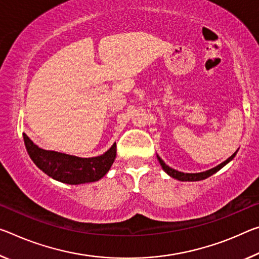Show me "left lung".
Returning <instances> with one entry per match:
<instances>
[{
  "mask_svg": "<svg viewBox=\"0 0 259 259\" xmlns=\"http://www.w3.org/2000/svg\"><path fill=\"white\" fill-rule=\"evenodd\" d=\"M235 154H236V152L232 155V157H229L227 160H225L224 162H221L220 165H218L214 168H212V169H208L206 171H202V173H195V174L182 173V171L175 170V169H173V168H170L169 166H167L166 163L163 162L161 159H160V157H158V160H159L160 165H161V167H162V169L165 170L168 175H170L171 178L179 180V181H199V180H204V179L208 178V176H211L214 173H217V171L221 169V168H223L225 165H227V163L231 161L234 157H235Z\"/></svg>",
  "mask_w": 259,
  "mask_h": 259,
  "instance_id": "8db88e82",
  "label": "left lung"
}]
</instances>
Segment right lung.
Masks as SVG:
<instances>
[{
    "label": "right lung",
    "mask_w": 259,
    "mask_h": 259,
    "mask_svg": "<svg viewBox=\"0 0 259 259\" xmlns=\"http://www.w3.org/2000/svg\"><path fill=\"white\" fill-rule=\"evenodd\" d=\"M28 155L44 173L57 181L68 184H80L100 180L109 170L116 157V144L96 158H78L73 155L46 151L36 146L23 134Z\"/></svg>",
    "instance_id": "right-lung-1"
}]
</instances>
